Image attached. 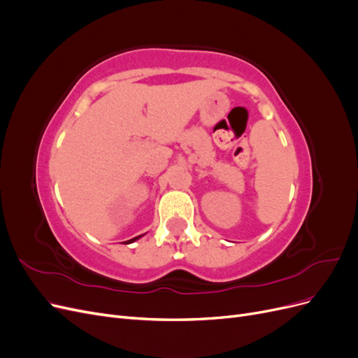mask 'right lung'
<instances>
[{
    "mask_svg": "<svg viewBox=\"0 0 358 358\" xmlns=\"http://www.w3.org/2000/svg\"><path fill=\"white\" fill-rule=\"evenodd\" d=\"M140 237H142V236H137V237H134V239H131V241H127V242H124V243H133V242H136L137 239H140Z\"/></svg>",
    "mask_w": 358,
    "mask_h": 358,
    "instance_id": "right-lung-1",
    "label": "right lung"
}]
</instances>
